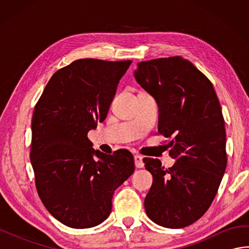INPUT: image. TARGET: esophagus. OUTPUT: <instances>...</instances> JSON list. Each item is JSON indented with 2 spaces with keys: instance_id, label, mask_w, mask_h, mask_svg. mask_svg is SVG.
<instances>
[{
  "instance_id": "esophagus-1",
  "label": "esophagus",
  "mask_w": 249,
  "mask_h": 249,
  "mask_svg": "<svg viewBox=\"0 0 249 249\" xmlns=\"http://www.w3.org/2000/svg\"><path fill=\"white\" fill-rule=\"evenodd\" d=\"M134 160H135V165H136L137 168H143L144 167L143 157L140 156V155H135Z\"/></svg>"
}]
</instances>
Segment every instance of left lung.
Masks as SVG:
<instances>
[{"mask_svg":"<svg viewBox=\"0 0 249 249\" xmlns=\"http://www.w3.org/2000/svg\"><path fill=\"white\" fill-rule=\"evenodd\" d=\"M137 82L156 99L158 134L169 142L177 161L143 158L153 184L144 200L151 220L166 228H184L209 210L227 167L225 121L213 84L181 56L137 64Z\"/></svg>","mask_w":249,"mask_h":249,"instance_id":"1","label":"left lung"}]
</instances>
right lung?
<instances>
[{"label": "right lung", "instance_id": "obj_1", "mask_svg": "<svg viewBox=\"0 0 249 249\" xmlns=\"http://www.w3.org/2000/svg\"><path fill=\"white\" fill-rule=\"evenodd\" d=\"M131 61L81 59L53 73L32 118L31 163L41 202L76 229L108 217L114 190L135 171L127 150H94L88 133L107 116Z\"/></svg>", "mask_w": 249, "mask_h": 249}]
</instances>
